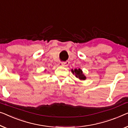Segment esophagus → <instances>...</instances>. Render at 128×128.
Returning <instances> with one entry per match:
<instances>
[{"label": "esophagus", "instance_id": "1", "mask_svg": "<svg viewBox=\"0 0 128 128\" xmlns=\"http://www.w3.org/2000/svg\"><path fill=\"white\" fill-rule=\"evenodd\" d=\"M68 64H69V62H60V63H59V65H60V66H67Z\"/></svg>", "mask_w": 128, "mask_h": 128}]
</instances>
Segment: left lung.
<instances>
[{
    "instance_id": "obj_1",
    "label": "left lung",
    "mask_w": 128,
    "mask_h": 128,
    "mask_svg": "<svg viewBox=\"0 0 128 128\" xmlns=\"http://www.w3.org/2000/svg\"><path fill=\"white\" fill-rule=\"evenodd\" d=\"M71 71L73 74L75 75L76 78L81 80H84L86 79V77L83 73L82 70H81L80 68H79V69H75L74 70H72Z\"/></svg>"
}]
</instances>
